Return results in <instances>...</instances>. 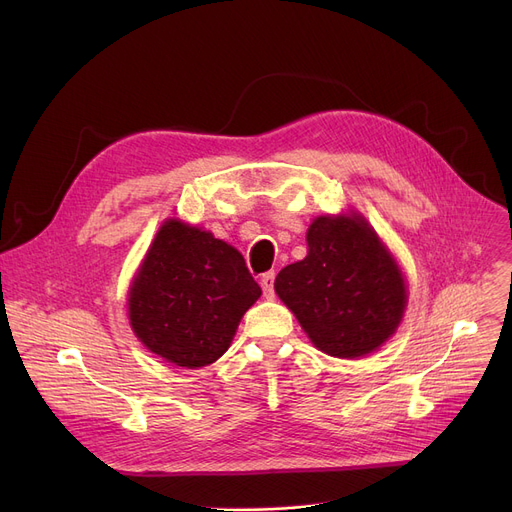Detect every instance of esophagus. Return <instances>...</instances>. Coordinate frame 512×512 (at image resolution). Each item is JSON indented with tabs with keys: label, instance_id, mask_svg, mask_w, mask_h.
<instances>
[{
	"label": "esophagus",
	"instance_id": "obj_1",
	"mask_svg": "<svg viewBox=\"0 0 512 512\" xmlns=\"http://www.w3.org/2000/svg\"><path fill=\"white\" fill-rule=\"evenodd\" d=\"M274 280H276L274 272H265L261 276V288H263V297L265 299H272L274 297Z\"/></svg>",
	"mask_w": 512,
	"mask_h": 512
}]
</instances>
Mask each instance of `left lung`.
<instances>
[{
    "label": "left lung",
    "instance_id": "1",
    "mask_svg": "<svg viewBox=\"0 0 512 512\" xmlns=\"http://www.w3.org/2000/svg\"><path fill=\"white\" fill-rule=\"evenodd\" d=\"M307 245V257L278 274V297L319 351L340 359L375 351L405 311L398 265L357 213L313 220Z\"/></svg>",
    "mask_w": 512,
    "mask_h": 512
}]
</instances>
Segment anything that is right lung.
<instances>
[{"label": "right lung", "instance_id": "add662e5", "mask_svg": "<svg viewBox=\"0 0 512 512\" xmlns=\"http://www.w3.org/2000/svg\"><path fill=\"white\" fill-rule=\"evenodd\" d=\"M259 297L261 288L234 247L170 220L132 282L130 326L151 353L195 369L228 351L240 317Z\"/></svg>", "mask_w": 512, "mask_h": 512}]
</instances>
